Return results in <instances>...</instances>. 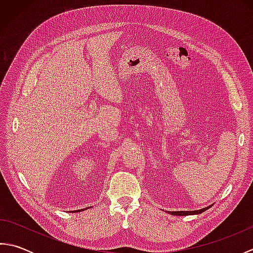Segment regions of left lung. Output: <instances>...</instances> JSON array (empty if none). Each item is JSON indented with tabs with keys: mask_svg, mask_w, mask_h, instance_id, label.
Wrapping results in <instances>:
<instances>
[{
	"mask_svg": "<svg viewBox=\"0 0 253 253\" xmlns=\"http://www.w3.org/2000/svg\"><path fill=\"white\" fill-rule=\"evenodd\" d=\"M211 207V206H210ZM210 207H207L204 209H201V210H196V211H173V212H169V214H171V215H178V216H184V215H193V214H200L204 211H207V210L210 208Z\"/></svg>",
	"mask_w": 253,
	"mask_h": 253,
	"instance_id": "left-lung-1",
	"label": "left lung"
}]
</instances>
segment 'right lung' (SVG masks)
Returning <instances> with one entry per match:
<instances>
[{
	"label": "right lung",
	"mask_w": 253,
	"mask_h": 253,
	"mask_svg": "<svg viewBox=\"0 0 253 253\" xmlns=\"http://www.w3.org/2000/svg\"><path fill=\"white\" fill-rule=\"evenodd\" d=\"M84 210H87V209H82V210H77V211H72V212H82Z\"/></svg>",
	"instance_id": "1"
}]
</instances>
